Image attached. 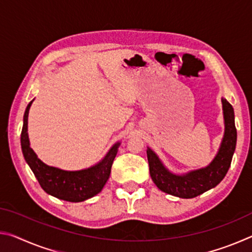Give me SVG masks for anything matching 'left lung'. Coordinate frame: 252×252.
Here are the masks:
<instances>
[{"label":"left lung","mask_w":252,"mask_h":252,"mask_svg":"<svg viewBox=\"0 0 252 252\" xmlns=\"http://www.w3.org/2000/svg\"><path fill=\"white\" fill-rule=\"evenodd\" d=\"M224 135L215 159L206 168H201L185 174H176L164 167L155 152L147 149L150 176L155 185L163 192L174 197L190 199L201 194L219 185L227 174L236 150L237 129L234 126L232 105L222 99Z\"/></svg>","instance_id":"1"}]
</instances>
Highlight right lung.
Wrapping results in <instances>:
<instances>
[{"label":"right lung","instance_id":"1","mask_svg":"<svg viewBox=\"0 0 252 252\" xmlns=\"http://www.w3.org/2000/svg\"><path fill=\"white\" fill-rule=\"evenodd\" d=\"M32 102L28 104L24 112L21 146H22L24 159L39 181L42 189L55 198L70 202L84 201L101 192L110 177L111 167L118 153V148L120 147V142L113 144L103 159L91 168L79 170V171H65L59 168L50 167L42 162L30 147L28 118Z\"/></svg>","mask_w":252,"mask_h":252}]
</instances>
